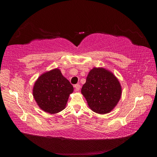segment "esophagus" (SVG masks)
Returning a JSON list of instances; mask_svg holds the SVG:
<instances>
[{"label":"esophagus","instance_id":"34e87169","mask_svg":"<svg viewBox=\"0 0 157 157\" xmlns=\"http://www.w3.org/2000/svg\"><path fill=\"white\" fill-rule=\"evenodd\" d=\"M74 87H75V90L77 91H78L79 90V89H80V85L79 84H75V85H74Z\"/></svg>","mask_w":157,"mask_h":157}]
</instances>
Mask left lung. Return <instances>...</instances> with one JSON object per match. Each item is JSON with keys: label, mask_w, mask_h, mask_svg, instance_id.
Masks as SVG:
<instances>
[{"label": "left lung", "mask_w": 157, "mask_h": 157, "mask_svg": "<svg viewBox=\"0 0 157 157\" xmlns=\"http://www.w3.org/2000/svg\"><path fill=\"white\" fill-rule=\"evenodd\" d=\"M81 93L90 109L100 114L109 113L120 100L122 89L116 77L104 68L90 71Z\"/></svg>", "instance_id": "8db88e82"}]
</instances>
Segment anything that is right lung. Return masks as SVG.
Instances as JSON below:
<instances>
[{
	"label": "right lung",
	"mask_w": 157,
	"mask_h": 157,
	"mask_svg": "<svg viewBox=\"0 0 157 157\" xmlns=\"http://www.w3.org/2000/svg\"><path fill=\"white\" fill-rule=\"evenodd\" d=\"M73 86L62 75L61 71L55 68L42 74L34 83L33 96L42 110L54 114L64 109Z\"/></svg>",
	"instance_id": "right-lung-1"
}]
</instances>
